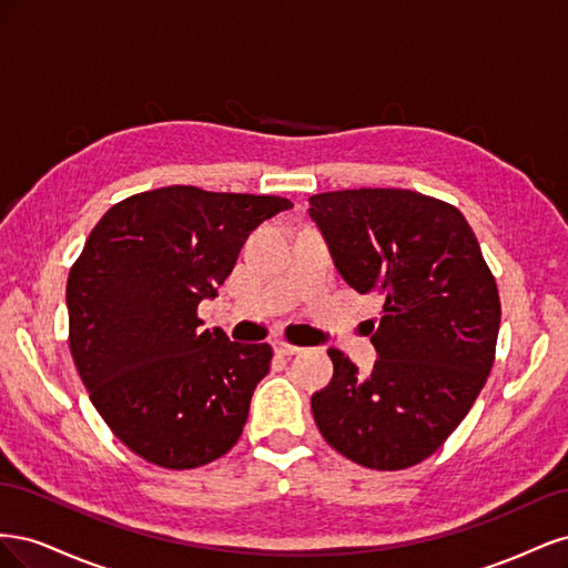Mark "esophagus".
I'll use <instances>...</instances> for the list:
<instances>
[{
  "mask_svg": "<svg viewBox=\"0 0 568 568\" xmlns=\"http://www.w3.org/2000/svg\"><path fill=\"white\" fill-rule=\"evenodd\" d=\"M274 346V353H280V355H298L303 348H298V346H294V343H286V341H282V338H277L272 343Z\"/></svg>",
  "mask_w": 568,
  "mask_h": 568,
  "instance_id": "1",
  "label": "esophagus"
}]
</instances>
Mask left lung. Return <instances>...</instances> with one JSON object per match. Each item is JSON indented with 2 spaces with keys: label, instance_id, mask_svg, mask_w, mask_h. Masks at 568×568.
I'll return each mask as SVG.
<instances>
[{
  "label": "left lung",
  "instance_id": "left-lung-1",
  "mask_svg": "<svg viewBox=\"0 0 568 568\" xmlns=\"http://www.w3.org/2000/svg\"><path fill=\"white\" fill-rule=\"evenodd\" d=\"M338 274L384 296L369 374L329 348L334 376L313 393L324 440L367 469L395 471L436 453L484 388L500 332V296L469 222L409 189L311 196Z\"/></svg>",
  "mask_w": 568,
  "mask_h": 568
}]
</instances>
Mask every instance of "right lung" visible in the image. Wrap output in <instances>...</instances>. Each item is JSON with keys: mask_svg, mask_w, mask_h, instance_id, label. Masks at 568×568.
I'll return each instance as SVG.
<instances>
[{"mask_svg": "<svg viewBox=\"0 0 568 568\" xmlns=\"http://www.w3.org/2000/svg\"><path fill=\"white\" fill-rule=\"evenodd\" d=\"M282 196L161 186L115 203L68 274L71 353L92 405L128 448L165 469L203 467L244 432L267 343L201 329L248 234Z\"/></svg>", "mask_w": 568, "mask_h": 568, "instance_id": "1", "label": "right lung"}]
</instances>
